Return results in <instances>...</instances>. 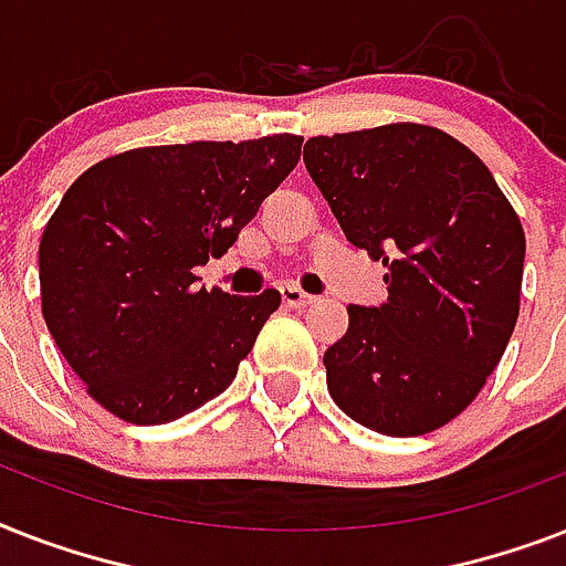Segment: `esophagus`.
Returning <instances> with one entry per match:
<instances>
[{
    "label": "esophagus",
    "instance_id": "obj_1",
    "mask_svg": "<svg viewBox=\"0 0 566 566\" xmlns=\"http://www.w3.org/2000/svg\"><path fill=\"white\" fill-rule=\"evenodd\" d=\"M279 293H282V302L287 305V308H305V305H311V302H314V296L305 291H300L296 284H282V287H279Z\"/></svg>",
    "mask_w": 566,
    "mask_h": 566
}]
</instances>
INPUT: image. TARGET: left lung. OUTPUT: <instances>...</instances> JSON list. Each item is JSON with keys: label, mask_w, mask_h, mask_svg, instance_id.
<instances>
[{"label": "left lung", "mask_w": 566, "mask_h": 566, "mask_svg": "<svg viewBox=\"0 0 566 566\" xmlns=\"http://www.w3.org/2000/svg\"><path fill=\"white\" fill-rule=\"evenodd\" d=\"M305 167L346 240L385 264L387 302L349 305L323 355L337 408L390 438L455 420L517 326L526 234L455 137L396 123L311 137Z\"/></svg>", "instance_id": "obj_1"}]
</instances>
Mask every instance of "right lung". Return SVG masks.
<instances>
[{
	"label": "right lung",
	"instance_id": "obj_1",
	"mask_svg": "<svg viewBox=\"0 0 566 566\" xmlns=\"http://www.w3.org/2000/svg\"><path fill=\"white\" fill-rule=\"evenodd\" d=\"M302 155V137L149 146L93 164L40 238L49 335L87 394L135 426L202 408L238 376L279 291L193 287Z\"/></svg>",
	"mask_w": 566,
	"mask_h": 566
}]
</instances>
